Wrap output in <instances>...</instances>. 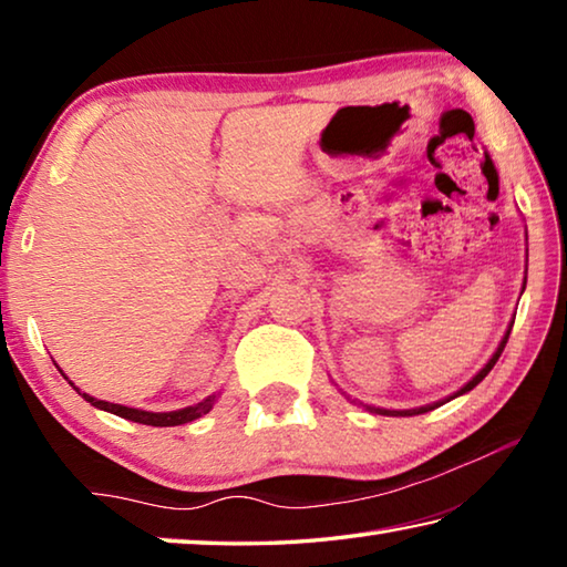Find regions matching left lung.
Segmentation results:
<instances>
[{
	"instance_id": "8db88e82",
	"label": "left lung",
	"mask_w": 567,
	"mask_h": 567,
	"mask_svg": "<svg viewBox=\"0 0 567 567\" xmlns=\"http://www.w3.org/2000/svg\"><path fill=\"white\" fill-rule=\"evenodd\" d=\"M523 290H525V280H523ZM523 295V292H520ZM513 322H515V318L511 320V324H507V330H505V334H503V340H501V344H497V350L493 352V358L487 360L483 368H480L475 375H473V380H467L463 388H460L457 392H453V395L450 398H445V400H437V402H430V405H422V408H412V410H388V408H375V405H364V402H360V400H352L348 392H342L344 398L348 400H352L354 405H360V408H364V410H370V412H375V415H392V417H405V415H422V412H427V410H435V408H440V405H445V402H450V400H455V398H460V395H465V392H470L473 390L477 382H483L485 380V375L487 372H491L493 368H495V362H497V358H501L503 354V350H505V342H507V338H511V330H513Z\"/></svg>"
}]
</instances>
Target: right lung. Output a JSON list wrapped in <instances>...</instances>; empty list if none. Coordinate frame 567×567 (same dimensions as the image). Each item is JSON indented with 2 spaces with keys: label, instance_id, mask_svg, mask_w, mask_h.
<instances>
[{
  "label": "right lung",
  "instance_id": "obj_1",
  "mask_svg": "<svg viewBox=\"0 0 567 567\" xmlns=\"http://www.w3.org/2000/svg\"><path fill=\"white\" fill-rule=\"evenodd\" d=\"M62 372V370H60ZM64 375V372H62ZM64 380H70L64 375ZM74 388V382H70ZM80 395L92 402L94 408H100L104 412H112V415H120L124 420H132V422H140V425H152V427H175V425H185V422H192L197 417L207 415L209 410L215 408V402L219 398V392L215 395H207L203 402H197V405H189V408H182V410H172V412H150V410H140V408H127V405H117V402H107V400H97L87 395V392H82L80 388H74Z\"/></svg>",
  "mask_w": 567,
  "mask_h": 567
}]
</instances>
